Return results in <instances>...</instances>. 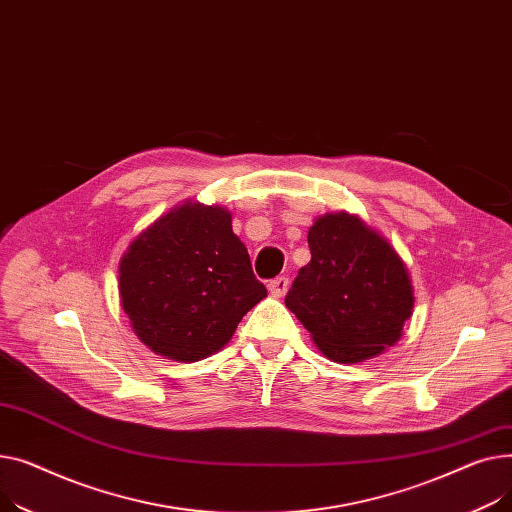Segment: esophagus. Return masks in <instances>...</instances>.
<instances>
[{
	"label": "esophagus",
	"mask_w": 512,
	"mask_h": 512,
	"mask_svg": "<svg viewBox=\"0 0 512 512\" xmlns=\"http://www.w3.org/2000/svg\"><path fill=\"white\" fill-rule=\"evenodd\" d=\"M287 289H289V279L287 277H277V279L268 283V291H270V295H275V297H283L287 293Z\"/></svg>",
	"instance_id": "obj_1"
}]
</instances>
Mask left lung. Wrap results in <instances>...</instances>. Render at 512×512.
<instances>
[{
	"instance_id": "1",
	"label": "left lung",
	"mask_w": 512,
	"mask_h": 512,
	"mask_svg": "<svg viewBox=\"0 0 512 512\" xmlns=\"http://www.w3.org/2000/svg\"><path fill=\"white\" fill-rule=\"evenodd\" d=\"M312 260L285 306L333 362L357 364L393 347L413 312V287L395 248L362 219L318 217L308 231Z\"/></svg>"
}]
</instances>
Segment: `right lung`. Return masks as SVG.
Instances as JSON below:
<instances>
[{
  "label": "right lung",
  "instance_id": "obj_1",
  "mask_svg": "<svg viewBox=\"0 0 512 512\" xmlns=\"http://www.w3.org/2000/svg\"><path fill=\"white\" fill-rule=\"evenodd\" d=\"M119 297L136 337L175 362L223 349L266 287L221 206L186 202L144 229L119 260Z\"/></svg>",
  "mask_w": 512,
  "mask_h": 512
}]
</instances>
